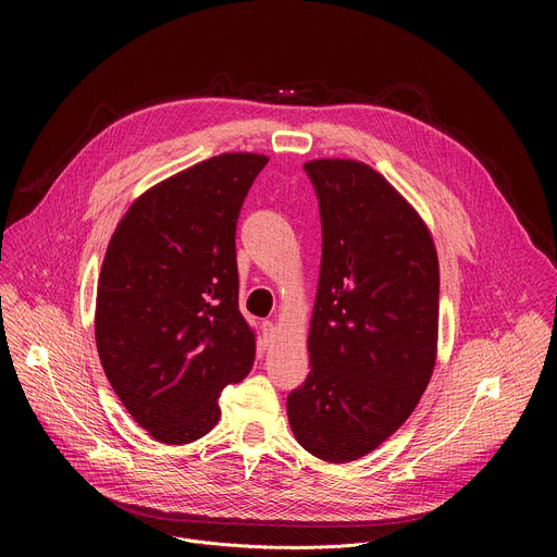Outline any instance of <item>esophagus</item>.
Wrapping results in <instances>:
<instances>
[{
	"label": "esophagus",
	"mask_w": 557,
	"mask_h": 557,
	"mask_svg": "<svg viewBox=\"0 0 557 557\" xmlns=\"http://www.w3.org/2000/svg\"><path fill=\"white\" fill-rule=\"evenodd\" d=\"M273 339H275V324L273 322H264L262 324V346H271Z\"/></svg>",
	"instance_id": "obj_1"
}]
</instances>
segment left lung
Wrapping results in <instances>:
<instances>
[{
	"mask_svg": "<svg viewBox=\"0 0 557 557\" xmlns=\"http://www.w3.org/2000/svg\"><path fill=\"white\" fill-rule=\"evenodd\" d=\"M322 215L310 372L286 399L312 456L350 462L414 412L438 350V256L419 211L350 158L304 163Z\"/></svg>",
	"mask_w": 557,
	"mask_h": 557,
	"instance_id": "1",
	"label": "left lung"
}]
</instances>
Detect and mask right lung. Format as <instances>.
Masks as SVG:
<instances>
[{"instance_id":"right-lung-1","label":"right lung","mask_w":557,"mask_h":557,"mask_svg":"<svg viewBox=\"0 0 557 557\" xmlns=\"http://www.w3.org/2000/svg\"><path fill=\"white\" fill-rule=\"evenodd\" d=\"M269 156L226 151L140 194L103 258L95 337L132 419L165 445L213 430L220 392L256 361L237 308L235 224Z\"/></svg>"}]
</instances>
